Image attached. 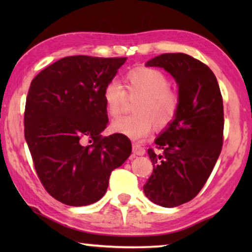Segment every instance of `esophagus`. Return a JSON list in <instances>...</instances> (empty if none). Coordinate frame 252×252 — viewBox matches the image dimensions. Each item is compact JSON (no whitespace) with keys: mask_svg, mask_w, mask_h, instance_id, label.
<instances>
[{"mask_svg":"<svg viewBox=\"0 0 252 252\" xmlns=\"http://www.w3.org/2000/svg\"><path fill=\"white\" fill-rule=\"evenodd\" d=\"M133 153L137 156H142V155L146 154V149L139 143H133Z\"/></svg>","mask_w":252,"mask_h":252,"instance_id":"1","label":"esophagus"}]
</instances>
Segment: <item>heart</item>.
I'll return each mask as SVG.
<instances>
[{"label":"heart","instance_id":"b5f03b06","mask_svg":"<svg viewBox=\"0 0 252 252\" xmlns=\"http://www.w3.org/2000/svg\"><path fill=\"white\" fill-rule=\"evenodd\" d=\"M126 89L117 80H110L103 89L106 112L118 118L125 111L128 97L137 99L135 115L124 117L112 123L113 132L132 140H141L154 128L165 129L177 118L180 108V94L170 86L164 72L151 67H135L125 75Z\"/></svg>","mask_w":252,"mask_h":252}]
</instances>
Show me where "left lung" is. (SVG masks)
<instances>
[{"label":"left lung","instance_id":"obj_1","mask_svg":"<svg viewBox=\"0 0 252 252\" xmlns=\"http://www.w3.org/2000/svg\"><path fill=\"white\" fill-rule=\"evenodd\" d=\"M147 66L163 67L179 86L177 118L148 149L154 170L143 191L155 204L174 208L201 191L223 142L222 96L208 65L187 54H163Z\"/></svg>","mask_w":252,"mask_h":252}]
</instances>
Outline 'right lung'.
I'll use <instances>...</instances> for the list:
<instances>
[{"label":"right lung","mask_w":252,"mask_h":252,"mask_svg":"<svg viewBox=\"0 0 252 252\" xmlns=\"http://www.w3.org/2000/svg\"><path fill=\"white\" fill-rule=\"evenodd\" d=\"M127 57L68 56L31 82L24 133L37 177L48 194L66 205L84 206L104 196L115 168L132 143L108 125L103 89Z\"/></svg>","instance_id":"right-lung-1"}]
</instances>
